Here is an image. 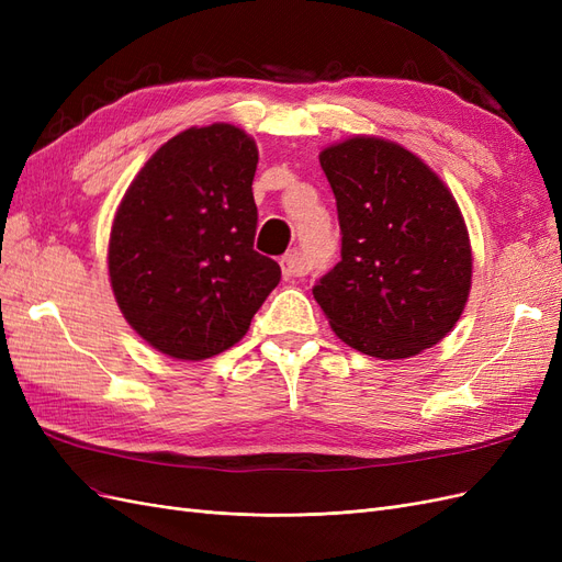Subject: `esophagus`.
<instances>
[{
  "instance_id": "obj_1",
  "label": "esophagus",
  "mask_w": 562,
  "mask_h": 562,
  "mask_svg": "<svg viewBox=\"0 0 562 562\" xmlns=\"http://www.w3.org/2000/svg\"><path fill=\"white\" fill-rule=\"evenodd\" d=\"M281 271H283V279L285 281H291L295 277H304V271H307V269H304L297 250H291V252L283 255V258H281Z\"/></svg>"
}]
</instances>
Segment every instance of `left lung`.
Returning <instances> with one entry per match:
<instances>
[{
  "label": "left lung",
  "mask_w": 562,
  "mask_h": 562,
  "mask_svg": "<svg viewBox=\"0 0 562 562\" xmlns=\"http://www.w3.org/2000/svg\"><path fill=\"white\" fill-rule=\"evenodd\" d=\"M337 201L342 260L314 285L351 349L396 361L438 345L471 291V241L452 192L411 149L353 135L318 155Z\"/></svg>",
  "instance_id": "1"
}]
</instances>
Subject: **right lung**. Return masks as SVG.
Here are the masks:
<instances>
[{
  "mask_svg": "<svg viewBox=\"0 0 562 562\" xmlns=\"http://www.w3.org/2000/svg\"><path fill=\"white\" fill-rule=\"evenodd\" d=\"M258 145L232 124L192 126L164 143L114 213V300L149 347L203 361L234 347L281 281L252 250Z\"/></svg>",
  "mask_w": 562,
  "mask_h": 562,
  "instance_id": "right-lung-1",
  "label": "right lung"
}]
</instances>
